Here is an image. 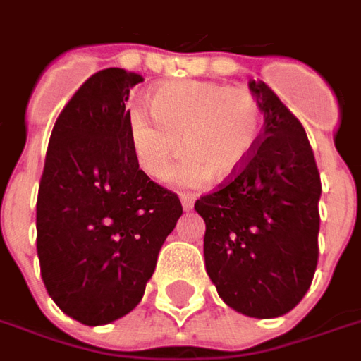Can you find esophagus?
<instances>
[{"label":"esophagus","mask_w":361,"mask_h":361,"mask_svg":"<svg viewBox=\"0 0 361 361\" xmlns=\"http://www.w3.org/2000/svg\"><path fill=\"white\" fill-rule=\"evenodd\" d=\"M180 199H181V204H183V211H191V209H193V203H195L193 195H189V193H181Z\"/></svg>","instance_id":"34e87169"}]
</instances>
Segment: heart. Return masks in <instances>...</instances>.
Returning a JSON list of instances; mask_svg holds the SVG:
<instances>
[{
    "mask_svg": "<svg viewBox=\"0 0 361 361\" xmlns=\"http://www.w3.org/2000/svg\"><path fill=\"white\" fill-rule=\"evenodd\" d=\"M149 108L155 119L131 111L127 131L137 162L154 180L164 178L183 149L188 154L170 176L173 183L197 188L212 176L226 181L245 166L259 141L261 106L245 87L164 82L150 92Z\"/></svg>",
    "mask_w": 361,
    "mask_h": 361,
    "instance_id": "heart-1",
    "label": "heart"
}]
</instances>
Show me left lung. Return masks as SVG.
<instances>
[{
	"instance_id": "8db88e82",
	"label": "left lung",
	"mask_w": 361,
	"mask_h": 361,
	"mask_svg": "<svg viewBox=\"0 0 361 361\" xmlns=\"http://www.w3.org/2000/svg\"><path fill=\"white\" fill-rule=\"evenodd\" d=\"M265 118L255 150L234 178L197 199L204 265L232 310L259 319L294 310L319 259V176L305 129L271 87L250 81Z\"/></svg>"
}]
</instances>
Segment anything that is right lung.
<instances>
[{
  "instance_id": "1",
  "label": "right lung",
  "mask_w": 361,
  "mask_h": 361,
  "mask_svg": "<svg viewBox=\"0 0 361 361\" xmlns=\"http://www.w3.org/2000/svg\"><path fill=\"white\" fill-rule=\"evenodd\" d=\"M142 77L102 69L51 129L36 201L44 286L82 325H106L141 302L180 197L139 170L127 131L129 89Z\"/></svg>"
}]
</instances>
